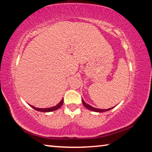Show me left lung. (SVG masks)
Masks as SVG:
<instances>
[{"instance_id":"left-lung-1","label":"left lung","mask_w":152,"mask_h":152,"mask_svg":"<svg viewBox=\"0 0 152 152\" xmlns=\"http://www.w3.org/2000/svg\"><path fill=\"white\" fill-rule=\"evenodd\" d=\"M82 103H83L84 107H85L86 108H87V109H88L91 110H92V111H95V112H99V113L105 112V111H107V110H110V109H112L114 107H112V108H109V109H96V108H94V107H93L91 106V105H89L88 104L86 103V102L84 101L83 99H82Z\"/></svg>"}]
</instances>
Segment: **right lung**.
Wrapping results in <instances>:
<instances>
[{
  "mask_svg": "<svg viewBox=\"0 0 152 152\" xmlns=\"http://www.w3.org/2000/svg\"><path fill=\"white\" fill-rule=\"evenodd\" d=\"M63 102H64V99H61V101L60 102H59V103H58L57 105H56V106L52 107H50V108H45V109H41V108H36V107H35L32 106V105H31V104H29V105H30V106L32 108H33V109H34L35 110H37V111L45 112V113H46V112H51V111H53V110H56L58 109L59 108H60V107H61V105L63 104Z\"/></svg>",
  "mask_w": 152,
  "mask_h": 152,
  "instance_id": "1",
  "label": "right lung"
}]
</instances>
